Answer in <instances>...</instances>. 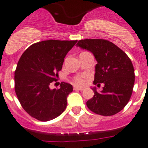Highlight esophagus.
I'll use <instances>...</instances> for the list:
<instances>
[{
	"mask_svg": "<svg viewBox=\"0 0 148 148\" xmlns=\"http://www.w3.org/2000/svg\"><path fill=\"white\" fill-rule=\"evenodd\" d=\"M74 90H78V91H83V90H84V88H82V87L78 86H74Z\"/></svg>",
	"mask_w": 148,
	"mask_h": 148,
	"instance_id": "34e87169",
	"label": "esophagus"
}]
</instances>
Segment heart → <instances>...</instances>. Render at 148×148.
Masks as SVG:
<instances>
[{
	"mask_svg": "<svg viewBox=\"0 0 148 148\" xmlns=\"http://www.w3.org/2000/svg\"><path fill=\"white\" fill-rule=\"evenodd\" d=\"M84 77H85V75H84V74H80V75H77V76L74 77V82L76 84L82 85V84H84V82H85Z\"/></svg>",
	"mask_w": 148,
	"mask_h": 148,
	"instance_id": "heart-1",
	"label": "heart"
}]
</instances>
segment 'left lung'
I'll return each mask as SVG.
<instances>
[{
  "label": "left lung",
  "mask_w": 148,
  "mask_h": 148,
  "mask_svg": "<svg viewBox=\"0 0 148 148\" xmlns=\"http://www.w3.org/2000/svg\"><path fill=\"white\" fill-rule=\"evenodd\" d=\"M77 46L93 53L97 61L94 84H105L101 93L92 88L94 96L87 101V106L101 116L116 114L128 103L134 88V68L129 56L105 39H82Z\"/></svg>",
  "instance_id": "1"
}]
</instances>
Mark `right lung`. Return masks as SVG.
<instances>
[{"instance_id": "right-lung-1", "label": "right lung", "mask_w": 148, "mask_h": 148, "mask_svg": "<svg viewBox=\"0 0 148 148\" xmlns=\"http://www.w3.org/2000/svg\"><path fill=\"white\" fill-rule=\"evenodd\" d=\"M77 40L49 39L32 44L22 53L14 72V90L20 104L28 114L39 121L59 116L66 107V98L73 87L60 83L50 89L61 71L66 53Z\"/></svg>"}]
</instances>
